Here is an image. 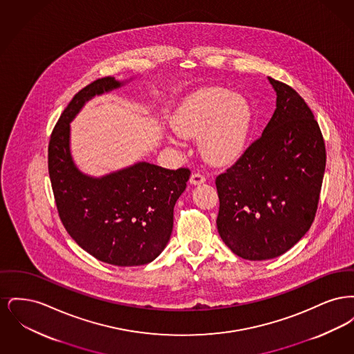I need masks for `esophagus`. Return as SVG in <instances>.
I'll list each match as a JSON object with an SVG mask.
<instances>
[{"label": "esophagus", "mask_w": 354, "mask_h": 354, "mask_svg": "<svg viewBox=\"0 0 354 354\" xmlns=\"http://www.w3.org/2000/svg\"><path fill=\"white\" fill-rule=\"evenodd\" d=\"M204 182H205V178H204V175H202L201 172H194V174L191 175V178H189V183H191V185H202Z\"/></svg>", "instance_id": "34e87169"}]
</instances>
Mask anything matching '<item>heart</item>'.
Segmentation results:
<instances>
[{
    "mask_svg": "<svg viewBox=\"0 0 354 354\" xmlns=\"http://www.w3.org/2000/svg\"><path fill=\"white\" fill-rule=\"evenodd\" d=\"M252 126V109L245 97L223 87H204L179 104L174 130L185 138H199L203 156L225 165L244 150Z\"/></svg>",
    "mask_w": 354,
    "mask_h": 354,
    "instance_id": "obj_1",
    "label": "heart"
}]
</instances>
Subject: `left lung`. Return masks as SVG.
<instances>
[{"label": "left lung", "instance_id": "left-lung-1", "mask_svg": "<svg viewBox=\"0 0 354 354\" xmlns=\"http://www.w3.org/2000/svg\"><path fill=\"white\" fill-rule=\"evenodd\" d=\"M268 81L276 110L261 136L216 178L221 240L245 260L290 250L310 228L326 152L312 110L290 86Z\"/></svg>", "mask_w": 354, "mask_h": 354}]
</instances>
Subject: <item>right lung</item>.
Returning a JSON list of instances; mask_svg holds the SVG:
<instances>
[{"label": "right lung", "mask_w": 354, "mask_h": 354, "mask_svg": "<svg viewBox=\"0 0 354 354\" xmlns=\"http://www.w3.org/2000/svg\"><path fill=\"white\" fill-rule=\"evenodd\" d=\"M123 84L106 77L74 95L50 136L49 175L59 218L75 243L103 263L135 267L151 263L166 248L174 207L191 171L139 162L94 178L75 166L70 151L71 120L86 102Z\"/></svg>", "instance_id": "obj_1"}]
</instances>
